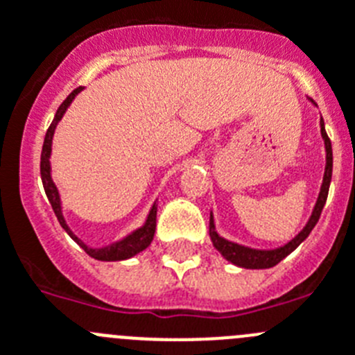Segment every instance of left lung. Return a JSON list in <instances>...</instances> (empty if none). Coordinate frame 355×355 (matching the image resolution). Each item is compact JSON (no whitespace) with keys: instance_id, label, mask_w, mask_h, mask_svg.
<instances>
[{"instance_id":"obj_1","label":"left lung","mask_w":355,"mask_h":355,"mask_svg":"<svg viewBox=\"0 0 355 355\" xmlns=\"http://www.w3.org/2000/svg\"><path fill=\"white\" fill-rule=\"evenodd\" d=\"M309 101H311V98H309ZM313 104H315V102H313ZM315 106H317V104H315ZM320 134L325 146L324 180H322L320 193H318L317 203H315V207H313V212L311 216H309L308 223H306L304 228L297 233L292 241L286 242L285 245H279V248H274V249H254V248H248V245L237 244V242L226 241L225 237H221V235L216 232L214 216L212 212H210V225H209L210 241H212L214 248H216L217 251H219V253L230 261V263L237 265V267H244V269H270V267L279 263L283 258L288 257L293 249L299 248V244H301L302 241L308 239L311 230L315 228V225L318 223V217H320L322 209H324L325 205V200H327L331 177H333V146H331V139L327 138V132H325V125L322 118H320Z\"/></svg>"}]
</instances>
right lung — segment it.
I'll use <instances>...</instances> for the list:
<instances>
[{
    "label": "right lung",
    "mask_w": 355,
    "mask_h": 355,
    "mask_svg": "<svg viewBox=\"0 0 355 355\" xmlns=\"http://www.w3.org/2000/svg\"><path fill=\"white\" fill-rule=\"evenodd\" d=\"M81 90H83V86L76 88V90L62 102V106L58 107V111H56V114H54L53 122H51L49 129H47V132H46V138H44L42 155H40V177H42L44 191H46L47 200H49L54 214H56V217H58V221H60V225H62V228L65 230V232L70 235V239H74V241L78 242V244L81 245V248L85 249L86 253L90 254L92 258H95V260H101V261L127 260V258H132V257H136L138 253H141V251H145V249L152 244V241H154L155 219H157V203H154V205H152L148 216H146L145 225L139 226L138 230H134V232H130L129 235H125L123 239H120V241L113 242V244H110V245H104V248H90V245H86L85 242H83L81 239H79L78 235H76V233L69 228V225H67L65 217H63L62 200H60L58 187H56V184L53 182V177H51L49 159H51V150H53L54 129H56L58 122L63 118V114H65L67 107L72 104V101L76 98V95H78Z\"/></svg>",
    "instance_id": "right-lung-1"
}]
</instances>
